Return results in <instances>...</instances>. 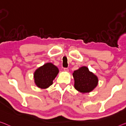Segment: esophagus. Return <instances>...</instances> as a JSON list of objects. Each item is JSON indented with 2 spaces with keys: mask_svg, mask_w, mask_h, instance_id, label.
Returning <instances> with one entry per match:
<instances>
[{
  "mask_svg": "<svg viewBox=\"0 0 126 126\" xmlns=\"http://www.w3.org/2000/svg\"><path fill=\"white\" fill-rule=\"evenodd\" d=\"M64 71H65V72H68V68H64Z\"/></svg>",
  "mask_w": 126,
  "mask_h": 126,
  "instance_id": "obj_1",
  "label": "esophagus"
}]
</instances>
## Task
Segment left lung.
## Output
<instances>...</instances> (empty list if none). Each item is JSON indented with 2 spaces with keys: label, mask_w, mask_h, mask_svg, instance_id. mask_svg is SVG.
Listing matches in <instances>:
<instances>
[{
  "label": "left lung",
  "mask_w": 126,
  "mask_h": 126,
  "mask_svg": "<svg viewBox=\"0 0 126 126\" xmlns=\"http://www.w3.org/2000/svg\"><path fill=\"white\" fill-rule=\"evenodd\" d=\"M73 76L75 88L82 93L91 92L98 84V78L93 73L90 72L87 67H81L75 71Z\"/></svg>",
  "instance_id": "8db88e82"
}]
</instances>
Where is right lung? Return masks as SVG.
<instances>
[{
    "instance_id": "add662e5",
    "label": "right lung",
    "mask_w": 126,
    "mask_h": 126,
    "mask_svg": "<svg viewBox=\"0 0 126 126\" xmlns=\"http://www.w3.org/2000/svg\"><path fill=\"white\" fill-rule=\"evenodd\" d=\"M59 73V69L51 63L45 64L34 73V82L38 88L46 89L52 84V81Z\"/></svg>"
}]
</instances>
